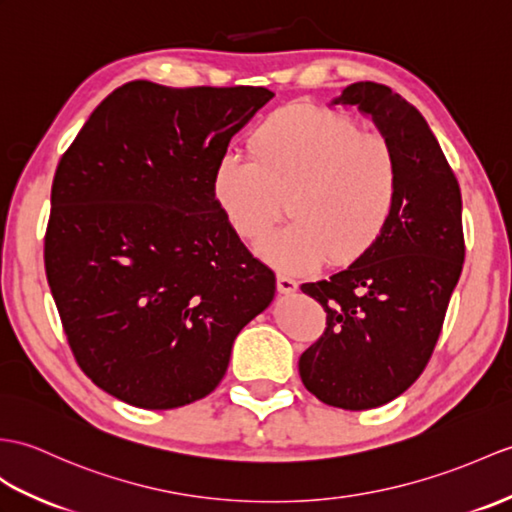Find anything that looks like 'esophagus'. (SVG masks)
I'll use <instances>...</instances> for the list:
<instances>
[{
  "label": "esophagus",
  "instance_id": "esophagus-1",
  "mask_svg": "<svg viewBox=\"0 0 512 512\" xmlns=\"http://www.w3.org/2000/svg\"><path fill=\"white\" fill-rule=\"evenodd\" d=\"M277 290H279L281 294H294L296 290H299V283H296L292 277L279 275V277H277Z\"/></svg>",
  "mask_w": 512,
  "mask_h": 512
}]
</instances>
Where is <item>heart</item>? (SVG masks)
I'll return each mask as SVG.
<instances>
[{
	"instance_id": "heart-1",
	"label": "heart",
	"mask_w": 512,
	"mask_h": 512,
	"mask_svg": "<svg viewBox=\"0 0 512 512\" xmlns=\"http://www.w3.org/2000/svg\"><path fill=\"white\" fill-rule=\"evenodd\" d=\"M253 159L224 152L211 194L233 233L259 242L288 198L292 222L259 246L285 272H305L331 255L360 259L379 242L399 198V165L388 139L360 133L353 117L294 104L272 113L251 137Z\"/></svg>"
}]
</instances>
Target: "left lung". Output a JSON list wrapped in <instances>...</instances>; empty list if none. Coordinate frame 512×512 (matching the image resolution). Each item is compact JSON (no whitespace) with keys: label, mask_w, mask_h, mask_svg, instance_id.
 Here are the masks:
<instances>
[{"label":"left lung","mask_w":512,"mask_h":512,"mask_svg":"<svg viewBox=\"0 0 512 512\" xmlns=\"http://www.w3.org/2000/svg\"><path fill=\"white\" fill-rule=\"evenodd\" d=\"M334 104L358 106L395 150L399 198L379 242L327 281L301 290L327 312L299 360L327 406L368 410L406 392L430 362L465 261L462 196L425 117L377 82H353Z\"/></svg>","instance_id":"1"}]
</instances>
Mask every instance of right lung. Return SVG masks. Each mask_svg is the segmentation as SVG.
I'll use <instances>...</instances> for the list:
<instances>
[{"instance_id":"1","label":"right lung","mask_w":512,"mask_h":512,"mask_svg":"<svg viewBox=\"0 0 512 512\" xmlns=\"http://www.w3.org/2000/svg\"><path fill=\"white\" fill-rule=\"evenodd\" d=\"M272 98L126 82L58 163L47 283L78 366L115 399L172 410L207 397L237 334L275 299V272L211 194L213 165Z\"/></svg>"}]
</instances>
